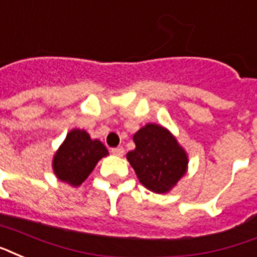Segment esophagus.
<instances>
[{
  "label": "esophagus",
  "instance_id": "1",
  "mask_svg": "<svg viewBox=\"0 0 257 257\" xmlns=\"http://www.w3.org/2000/svg\"><path fill=\"white\" fill-rule=\"evenodd\" d=\"M110 152L114 155V156H118V158H121V156L124 155L125 151H124V148H122V147H117V148H111Z\"/></svg>",
  "mask_w": 257,
  "mask_h": 257
}]
</instances>
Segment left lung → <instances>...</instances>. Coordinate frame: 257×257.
Listing matches in <instances>:
<instances>
[{
  "label": "left lung",
  "instance_id": "obj_1",
  "mask_svg": "<svg viewBox=\"0 0 257 257\" xmlns=\"http://www.w3.org/2000/svg\"><path fill=\"white\" fill-rule=\"evenodd\" d=\"M133 142L136 148L126 159L146 189L168 193L187 172V152L167 128L150 122L133 135Z\"/></svg>",
  "mask_w": 257,
  "mask_h": 257
}]
</instances>
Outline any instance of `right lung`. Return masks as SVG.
Listing matches in <instances>:
<instances>
[{"label":"right lung","mask_w":257,"mask_h":257,"mask_svg":"<svg viewBox=\"0 0 257 257\" xmlns=\"http://www.w3.org/2000/svg\"><path fill=\"white\" fill-rule=\"evenodd\" d=\"M107 155L106 147L98 139H91L83 129H71L55 152L52 170L59 181L78 187Z\"/></svg>","instance_id":"1"}]
</instances>
